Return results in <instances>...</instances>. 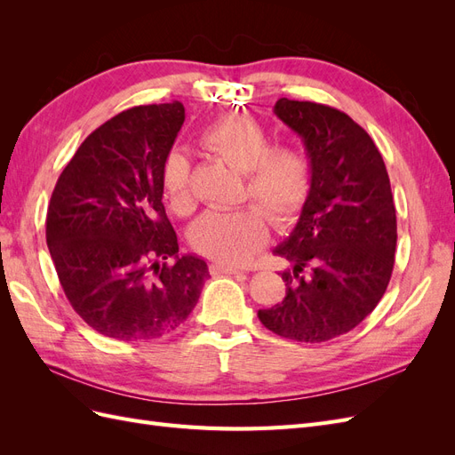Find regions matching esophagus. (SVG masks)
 I'll list each match as a JSON object with an SVG mask.
<instances>
[{"label": "esophagus", "instance_id": "1", "mask_svg": "<svg viewBox=\"0 0 455 455\" xmlns=\"http://www.w3.org/2000/svg\"><path fill=\"white\" fill-rule=\"evenodd\" d=\"M211 269H212V273H226V275H239V273H243V269H239V267L224 266V264H214Z\"/></svg>", "mask_w": 455, "mask_h": 455}]
</instances>
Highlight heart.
Listing matches in <instances>:
<instances>
[{"label":"heart","instance_id":"b5f03b06","mask_svg":"<svg viewBox=\"0 0 455 455\" xmlns=\"http://www.w3.org/2000/svg\"><path fill=\"white\" fill-rule=\"evenodd\" d=\"M204 149L243 172V197L256 201L275 226H286L299 214L311 189V163L298 146H271V136L252 117L231 116L201 134ZM164 199L176 214H189L196 199L189 186V159L172 148L161 163ZM254 204L233 211L204 212L191 228L196 251L220 264H244L266 244L267 218Z\"/></svg>","mask_w":455,"mask_h":455}]
</instances>
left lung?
Instances as JSON below:
<instances>
[{"label": "left lung", "mask_w": 455, "mask_h": 455, "mask_svg": "<svg viewBox=\"0 0 455 455\" xmlns=\"http://www.w3.org/2000/svg\"><path fill=\"white\" fill-rule=\"evenodd\" d=\"M306 146L311 189L299 220L275 254L286 296L259 309L267 330L319 343L349 332L376 309L389 284L396 214L389 174L368 132L336 108L279 99L273 108Z\"/></svg>", "instance_id": "1"}]
</instances>
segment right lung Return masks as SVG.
Listing matches in <instances>:
<instances>
[{"label": "right lung", "mask_w": 455, "mask_h": 455, "mask_svg": "<svg viewBox=\"0 0 455 455\" xmlns=\"http://www.w3.org/2000/svg\"><path fill=\"white\" fill-rule=\"evenodd\" d=\"M184 119L176 100L117 114L87 136L54 186L52 264L74 311L102 336L142 341L172 332L211 277L203 258L178 254L163 204L161 163Z\"/></svg>", "instance_id": "right-lung-1"}]
</instances>
